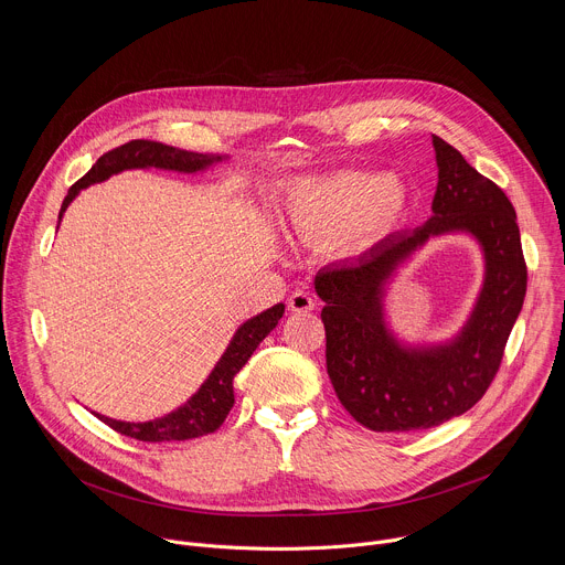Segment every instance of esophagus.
Listing matches in <instances>:
<instances>
[{
  "mask_svg": "<svg viewBox=\"0 0 565 565\" xmlns=\"http://www.w3.org/2000/svg\"><path fill=\"white\" fill-rule=\"evenodd\" d=\"M315 306H317L315 299L303 290H297L288 297V310H292V312H310Z\"/></svg>",
  "mask_w": 565,
  "mask_h": 565,
  "instance_id": "1",
  "label": "esophagus"
}]
</instances>
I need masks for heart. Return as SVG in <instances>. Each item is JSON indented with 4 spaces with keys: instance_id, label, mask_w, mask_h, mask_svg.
<instances>
[{
    "instance_id": "1",
    "label": "heart",
    "mask_w": 565,
    "mask_h": 565,
    "mask_svg": "<svg viewBox=\"0 0 565 565\" xmlns=\"http://www.w3.org/2000/svg\"><path fill=\"white\" fill-rule=\"evenodd\" d=\"M407 207V192L393 177L335 172L297 179L286 190V216L306 238H333L360 253L388 232Z\"/></svg>"
}]
</instances>
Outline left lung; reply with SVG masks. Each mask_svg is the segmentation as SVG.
I'll return each mask as SVG.
<instances>
[{"instance_id": "left-lung-1", "label": "left lung", "mask_w": 565, "mask_h": 565, "mask_svg": "<svg viewBox=\"0 0 565 565\" xmlns=\"http://www.w3.org/2000/svg\"><path fill=\"white\" fill-rule=\"evenodd\" d=\"M438 185L431 218L388 234L355 262L321 268L315 290L327 301V369L344 409L373 431L429 429L465 414L492 384L523 308L527 268L516 212L505 192L462 153L434 136ZM471 233L487 279L463 329L443 345L399 343L383 315L385 284L431 235Z\"/></svg>"}]
</instances>
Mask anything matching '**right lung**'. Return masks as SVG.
I'll return each mask as SVG.
<instances>
[{"label":"right lung","mask_w":565,"mask_h":565,"mask_svg":"<svg viewBox=\"0 0 565 565\" xmlns=\"http://www.w3.org/2000/svg\"><path fill=\"white\" fill-rule=\"evenodd\" d=\"M223 158L225 156H218V153L214 156V153L185 151V149L156 142V140H129L103 153L96 160V166L75 185H71L68 194L62 201L57 225L62 221V214L71 205V201L79 194V190H85L94 183H103L114 174H120L125 170H149V168L194 174V172L207 170L214 163H221ZM284 308H286L284 303H275L273 308L244 321V324L236 329L234 338L230 340L225 353L221 355V360L216 362L207 380L201 384V388L185 402V405L166 414L163 418H153L147 423H125V420L100 416L96 412L94 416H98L105 425H109L118 434L142 440V443L192 440V438L216 431L234 405V388H232L234 375L244 369V364L264 342V338L279 324Z\"/></svg>","instance_id":"obj_1"}]
</instances>
